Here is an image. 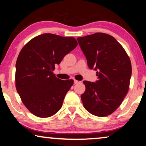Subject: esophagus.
<instances>
[{"label":"esophagus","mask_w":146,"mask_h":146,"mask_svg":"<svg viewBox=\"0 0 146 146\" xmlns=\"http://www.w3.org/2000/svg\"><path fill=\"white\" fill-rule=\"evenodd\" d=\"M74 84H77L81 83L82 82H81V81H78V80H74Z\"/></svg>","instance_id":"1"}]
</instances>
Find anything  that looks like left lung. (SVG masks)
<instances>
[{
	"instance_id": "8db88e82",
	"label": "left lung",
	"mask_w": 146,
	"mask_h": 146,
	"mask_svg": "<svg viewBox=\"0 0 146 146\" xmlns=\"http://www.w3.org/2000/svg\"><path fill=\"white\" fill-rule=\"evenodd\" d=\"M90 69L96 70V82L84 81L81 96L84 107L92 114L104 117L122 102L129 90L130 59L120 44L111 35L97 33L77 38Z\"/></svg>"
}]
</instances>
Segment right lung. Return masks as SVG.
<instances>
[{
  "instance_id": "add662e5",
  "label": "right lung",
  "mask_w": 146,
  "mask_h": 146,
  "mask_svg": "<svg viewBox=\"0 0 146 146\" xmlns=\"http://www.w3.org/2000/svg\"><path fill=\"white\" fill-rule=\"evenodd\" d=\"M77 45L74 37L46 33L33 38L20 52L16 88L24 105L36 116H52L61 108L74 80L58 78L53 71Z\"/></svg>"
}]
</instances>
